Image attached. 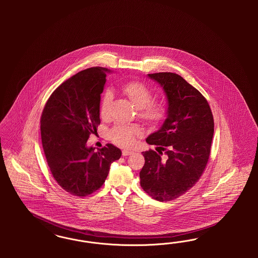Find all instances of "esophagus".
Listing matches in <instances>:
<instances>
[{
	"label": "esophagus",
	"mask_w": 258,
	"mask_h": 258,
	"mask_svg": "<svg viewBox=\"0 0 258 258\" xmlns=\"http://www.w3.org/2000/svg\"><path fill=\"white\" fill-rule=\"evenodd\" d=\"M133 153V151H132V150H123L122 151V155L123 156H128V155H132Z\"/></svg>",
	"instance_id": "esophagus-1"
}]
</instances>
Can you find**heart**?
Here are the masks:
<instances>
[{
    "mask_svg": "<svg viewBox=\"0 0 258 258\" xmlns=\"http://www.w3.org/2000/svg\"><path fill=\"white\" fill-rule=\"evenodd\" d=\"M121 92L132 101L138 109V117L149 126L161 125L167 117L168 106L164 101L152 100L153 92L147 84L139 80H131L123 83ZM112 95L106 92L100 103V114L106 117ZM140 132L138 128L126 125H114L109 132V138L115 145L122 148L132 147Z\"/></svg>",
    "mask_w": 258,
    "mask_h": 258,
    "instance_id": "heart-1",
    "label": "heart"
}]
</instances>
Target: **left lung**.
I'll list each match as a JSON object with an SVG mask.
<instances>
[{"label":"left lung","mask_w":258,"mask_h":258,"mask_svg":"<svg viewBox=\"0 0 258 258\" xmlns=\"http://www.w3.org/2000/svg\"><path fill=\"white\" fill-rule=\"evenodd\" d=\"M149 77L163 87L168 114L162 127L147 138L159 149L142 152L141 187L156 201L170 202L202 177L211 152L214 117L206 98L179 75L165 72Z\"/></svg>","instance_id":"8db88e82"}]
</instances>
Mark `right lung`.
Returning <instances> with one entry per match:
<instances>
[{"label": "right lung", "mask_w": 258, "mask_h": 258, "mask_svg": "<svg viewBox=\"0 0 258 258\" xmlns=\"http://www.w3.org/2000/svg\"><path fill=\"white\" fill-rule=\"evenodd\" d=\"M106 68L92 67L64 81L48 98L40 117L41 143L54 179L66 192L86 197L101 187L121 150L107 145L88 148L100 124V94Z\"/></svg>", "instance_id": "1"}]
</instances>
